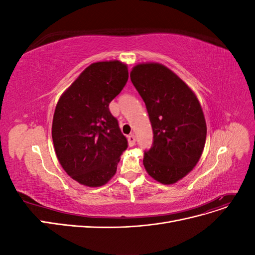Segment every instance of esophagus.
<instances>
[{
  "instance_id": "esophagus-1",
  "label": "esophagus",
  "mask_w": 255,
  "mask_h": 255,
  "mask_svg": "<svg viewBox=\"0 0 255 255\" xmlns=\"http://www.w3.org/2000/svg\"><path fill=\"white\" fill-rule=\"evenodd\" d=\"M128 145H129V146L135 145V142H136V137H135V135H133V134L128 135Z\"/></svg>"
}]
</instances>
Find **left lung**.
I'll return each instance as SVG.
<instances>
[{
  "label": "left lung",
  "instance_id": "left-lung-1",
  "mask_svg": "<svg viewBox=\"0 0 255 255\" xmlns=\"http://www.w3.org/2000/svg\"><path fill=\"white\" fill-rule=\"evenodd\" d=\"M129 76L153 129V144L144 152L143 166L155 181L174 184L202 155L206 139L202 107L188 85L164 65L138 64Z\"/></svg>",
  "mask_w": 255,
  "mask_h": 255
}]
</instances>
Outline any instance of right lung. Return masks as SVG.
Segmentation results:
<instances>
[{"label":"right lung","instance_id":"1","mask_svg":"<svg viewBox=\"0 0 255 255\" xmlns=\"http://www.w3.org/2000/svg\"><path fill=\"white\" fill-rule=\"evenodd\" d=\"M128 79L127 64L98 61L85 69L57 102L52 123L54 149L67 174L85 186L109 182L128 148L109 109Z\"/></svg>","mask_w":255,"mask_h":255}]
</instances>
